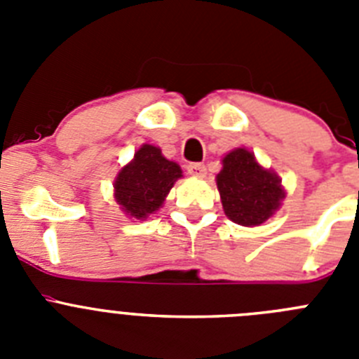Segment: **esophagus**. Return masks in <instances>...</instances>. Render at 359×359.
Segmentation results:
<instances>
[{"instance_id":"obj_1","label":"esophagus","mask_w":359,"mask_h":359,"mask_svg":"<svg viewBox=\"0 0 359 359\" xmlns=\"http://www.w3.org/2000/svg\"><path fill=\"white\" fill-rule=\"evenodd\" d=\"M187 169H189V172L196 177H205V174H207V167L203 163H190Z\"/></svg>"}]
</instances>
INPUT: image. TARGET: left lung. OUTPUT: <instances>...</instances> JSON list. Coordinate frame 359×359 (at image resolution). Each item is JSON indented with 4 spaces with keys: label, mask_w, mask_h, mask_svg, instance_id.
Returning a JSON list of instances; mask_svg holds the SVG:
<instances>
[{
    "label": "left lung",
    "mask_w": 359,
    "mask_h": 359,
    "mask_svg": "<svg viewBox=\"0 0 359 359\" xmlns=\"http://www.w3.org/2000/svg\"><path fill=\"white\" fill-rule=\"evenodd\" d=\"M215 176L226 217L241 226H261L282 207L286 190L277 172L259 163L252 151L237 147L221 160Z\"/></svg>",
    "instance_id": "1"
}]
</instances>
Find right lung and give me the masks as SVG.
Returning a JSON list of instances; mask_svg holds the SVG:
<instances>
[{"instance_id": "add662e5", "label": "right lung", "mask_w": 359, "mask_h": 359, "mask_svg": "<svg viewBox=\"0 0 359 359\" xmlns=\"http://www.w3.org/2000/svg\"><path fill=\"white\" fill-rule=\"evenodd\" d=\"M180 177H183V170L176 161L167 160L156 145L144 144L116 174L113 196L128 217L145 221L163 207L165 198Z\"/></svg>"}]
</instances>
